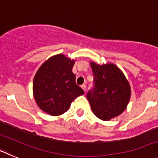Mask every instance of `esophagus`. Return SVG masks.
Returning a JSON list of instances; mask_svg holds the SVG:
<instances>
[{
	"instance_id": "obj_1",
	"label": "esophagus",
	"mask_w": 158,
	"mask_h": 158,
	"mask_svg": "<svg viewBox=\"0 0 158 158\" xmlns=\"http://www.w3.org/2000/svg\"><path fill=\"white\" fill-rule=\"evenodd\" d=\"M81 88H82V89H83L84 91H85V92L86 91V85H85V84H84V85H82Z\"/></svg>"
}]
</instances>
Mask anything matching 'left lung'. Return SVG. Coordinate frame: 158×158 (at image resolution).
I'll use <instances>...</instances> for the list:
<instances>
[{"instance_id": "obj_1", "label": "left lung", "mask_w": 158, "mask_h": 158, "mask_svg": "<svg viewBox=\"0 0 158 158\" xmlns=\"http://www.w3.org/2000/svg\"><path fill=\"white\" fill-rule=\"evenodd\" d=\"M93 87L87 99L96 116L109 120L125 110L131 96V87L120 69L114 64L100 65L91 62Z\"/></svg>"}]
</instances>
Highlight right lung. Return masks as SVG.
<instances>
[{"label":"right lung","mask_w":158,"mask_h":158,"mask_svg":"<svg viewBox=\"0 0 158 158\" xmlns=\"http://www.w3.org/2000/svg\"><path fill=\"white\" fill-rule=\"evenodd\" d=\"M74 61L58 54L49 58L36 73L33 81L34 97L39 107L51 115H59L69 109L83 89L76 84L72 72Z\"/></svg>","instance_id":"add662e5"}]
</instances>
